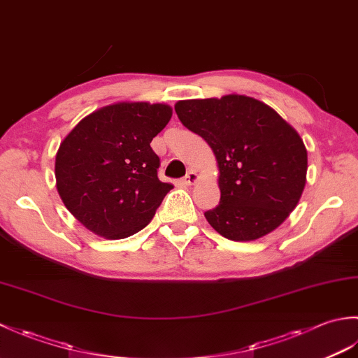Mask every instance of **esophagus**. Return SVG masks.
<instances>
[{"label": "esophagus", "instance_id": "34e87169", "mask_svg": "<svg viewBox=\"0 0 358 358\" xmlns=\"http://www.w3.org/2000/svg\"><path fill=\"white\" fill-rule=\"evenodd\" d=\"M199 173H196L195 171H189L187 173H186V177L183 178V183L185 185H187V186H191V185H195L196 181H199Z\"/></svg>", "mask_w": 358, "mask_h": 358}]
</instances>
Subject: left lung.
<instances>
[{"mask_svg":"<svg viewBox=\"0 0 358 358\" xmlns=\"http://www.w3.org/2000/svg\"><path fill=\"white\" fill-rule=\"evenodd\" d=\"M218 163L220 204L204 217L224 238L252 241L285 222L306 185L308 152L300 135L268 104L224 95L175 104Z\"/></svg>","mask_w":358,"mask_h":358,"instance_id":"1","label":"left lung"}]
</instances>
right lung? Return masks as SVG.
Wrapping results in <instances>:
<instances>
[{
  "mask_svg": "<svg viewBox=\"0 0 358 358\" xmlns=\"http://www.w3.org/2000/svg\"><path fill=\"white\" fill-rule=\"evenodd\" d=\"M171 117L163 103L109 104L83 118L59 144L58 194L89 231L121 240L150 223L173 187L158 180L159 158L150 148Z\"/></svg>",
  "mask_w": 358,
  "mask_h": 358,
  "instance_id": "add662e5",
  "label": "right lung"
}]
</instances>
